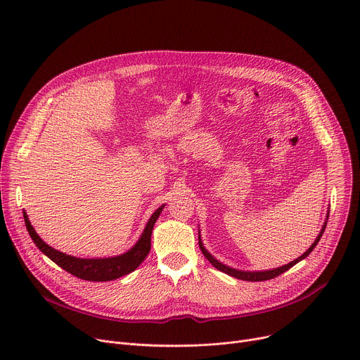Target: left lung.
<instances>
[{
	"instance_id": "obj_1",
	"label": "left lung",
	"mask_w": 360,
	"mask_h": 360,
	"mask_svg": "<svg viewBox=\"0 0 360 360\" xmlns=\"http://www.w3.org/2000/svg\"><path fill=\"white\" fill-rule=\"evenodd\" d=\"M328 214H330V210L327 212V219H326V221H324V224H323V229H321V232L318 233L316 239L314 240V243H312L311 247L308 248V251H305L304 254H302L300 257H297L296 259H293L292 262L286 264V266H281V267H277V269H273V270H264V271H243V270H238V269H232V267H229V266H226V264H223V262H220L219 259H216V258H214L209 251H207V250L204 248L202 240H201V236L198 235L200 250H201V252L204 254V257L212 262V266H213L214 269H217V270H220V271H223V273H226V274H229V276H232V277H236V278H239V280H245V281H262V280H270V278H274V277L280 276L281 273L288 271L289 269H292V267L295 266V264H297L299 261H302L304 258H307V257L312 252V250L316 247V243L319 242L321 236H323V233H324V231H326L327 220H328ZM198 233H200V232H198Z\"/></svg>"
}]
</instances>
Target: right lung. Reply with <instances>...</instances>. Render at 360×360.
Listing matches in <instances>:
<instances>
[{"mask_svg": "<svg viewBox=\"0 0 360 360\" xmlns=\"http://www.w3.org/2000/svg\"><path fill=\"white\" fill-rule=\"evenodd\" d=\"M163 207L165 204L160 205L159 209L151 214L140 239L137 240L134 247L121 255L108 257V258H79V257L67 255L58 250H55L49 247L48 243H45L41 239V236L36 233L25 210H23V217L26 223V229L36 247L39 248L48 258H51L55 264H58L61 269H64L65 271H68L75 277L87 280V281H110V280L120 278L122 276H127L131 271H134L144 261V258L150 252L153 226L158 217L160 216Z\"/></svg>", "mask_w": 360, "mask_h": 360, "instance_id": "obj_1", "label": "right lung"}]
</instances>
